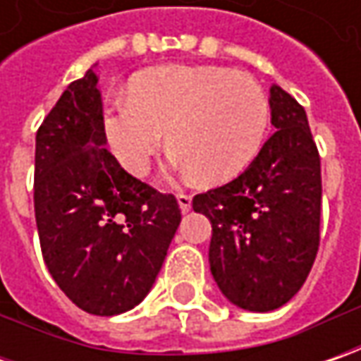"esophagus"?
Listing matches in <instances>:
<instances>
[{
    "instance_id": "34e87169",
    "label": "esophagus",
    "mask_w": 361,
    "mask_h": 361,
    "mask_svg": "<svg viewBox=\"0 0 361 361\" xmlns=\"http://www.w3.org/2000/svg\"><path fill=\"white\" fill-rule=\"evenodd\" d=\"M176 199H178V207H180L183 213H188V211L192 209V197H190V195H187V192H178Z\"/></svg>"
}]
</instances>
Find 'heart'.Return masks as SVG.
Wrapping results in <instances>:
<instances>
[{
  "mask_svg": "<svg viewBox=\"0 0 361 361\" xmlns=\"http://www.w3.org/2000/svg\"><path fill=\"white\" fill-rule=\"evenodd\" d=\"M269 100L247 74L204 63H164L134 74L128 98L106 108L102 128L118 162L145 176L164 145L169 166L221 185L255 160L269 128Z\"/></svg>",
  "mask_w": 361,
  "mask_h": 361,
  "instance_id": "b5f03b06",
  "label": "heart"
}]
</instances>
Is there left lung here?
Masks as SVG:
<instances>
[{
	"label": "left lung",
	"mask_w": 361,
	"mask_h": 361,
	"mask_svg": "<svg viewBox=\"0 0 361 361\" xmlns=\"http://www.w3.org/2000/svg\"><path fill=\"white\" fill-rule=\"evenodd\" d=\"M275 134L235 180L192 199L213 225L209 263L221 293L273 312L305 283L319 247L322 166L303 106L271 86Z\"/></svg>",
	"instance_id": "8db88e82"
}]
</instances>
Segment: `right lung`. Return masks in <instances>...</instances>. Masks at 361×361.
<instances>
[{
	"label": "right lung",
	"mask_w": 361,
	"mask_h": 361,
	"mask_svg": "<svg viewBox=\"0 0 361 361\" xmlns=\"http://www.w3.org/2000/svg\"><path fill=\"white\" fill-rule=\"evenodd\" d=\"M96 84L94 70L72 82L35 134V223L48 271L72 303L118 315L150 291L180 209L106 150Z\"/></svg>",
	"instance_id": "add662e5"
}]
</instances>
